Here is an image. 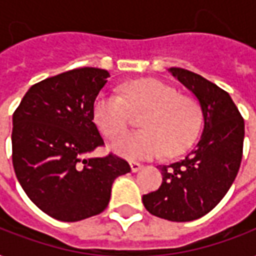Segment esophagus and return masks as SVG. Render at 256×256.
I'll return each instance as SVG.
<instances>
[{
    "mask_svg": "<svg viewBox=\"0 0 256 256\" xmlns=\"http://www.w3.org/2000/svg\"><path fill=\"white\" fill-rule=\"evenodd\" d=\"M130 168H132V172L133 173H136V172H138L142 168V165L141 164H138V162H136V160H132L130 162Z\"/></svg>",
    "mask_w": 256,
    "mask_h": 256,
    "instance_id": "esophagus-1",
    "label": "esophagus"
}]
</instances>
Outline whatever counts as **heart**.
Instances as JSON below:
<instances>
[{
  "label": "heart",
  "mask_w": 256,
  "mask_h": 256,
  "mask_svg": "<svg viewBox=\"0 0 256 256\" xmlns=\"http://www.w3.org/2000/svg\"><path fill=\"white\" fill-rule=\"evenodd\" d=\"M122 96L102 91L94 101V122L106 137L127 127L130 110L144 112L142 130L118 136L110 148L128 159L176 156L196 141L202 124L201 105L194 97L156 78L133 80L122 86Z\"/></svg>",
  "instance_id": "obj_1"
}]
</instances>
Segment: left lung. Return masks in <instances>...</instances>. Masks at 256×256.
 <instances>
[{"label": "left lung", "mask_w": 256, "mask_h": 256, "mask_svg": "<svg viewBox=\"0 0 256 256\" xmlns=\"http://www.w3.org/2000/svg\"><path fill=\"white\" fill-rule=\"evenodd\" d=\"M169 72L198 100L204 132L186 158L159 165L162 184L142 196V204L154 216L191 222L210 212L232 187L242 158L244 119L228 92L212 82L182 68Z\"/></svg>", "instance_id": "left-lung-1"}]
</instances>
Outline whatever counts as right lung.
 <instances>
[{"label":"right lung","instance_id":"1","mask_svg":"<svg viewBox=\"0 0 256 256\" xmlns=\"http://www.w3.org/2000/svg\"><path fill=\"white\" fill-rule=\"evenodd\" d=\"M110 73L80 68L32 86L12 116V164L36 206L54 219L78 222L108 206L112 183L130 172L110 154L88 158L104 146L94 123V101Z\"/></svg>","mask_w":256,"mask_h":256}]
</instances>
